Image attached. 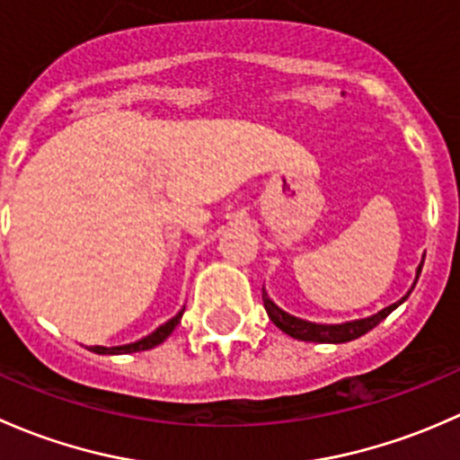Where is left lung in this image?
Here are the masks:
<instances>
[{"label":"left lung","instance_id":"obj_1","mask_svg":"<svg viewBox=\"0 0 460 460\" xmlns=\"http://www.w3.org/2000/svg\"><path fill=\"white\" fill-rule=\"evenodd\" d=\"M420 270H423V261H420L419 268H416L414 286H416V281H419ZM414 286L407 290V295L403 296V299H399L396 303H392V305L383 307V310L376 312V314L366 316V319L348 321V323H330V325L328 323H312V321L299 319V316H295V314H288L286 310H281L277 303L270 299L268 292H265V288L261 290V296H263V305H265V312H268L270 321H272L279 330H283L286 334H290L292 339L312 341V343H348V341L358 339V336H363L366 332H370L372 328H376V325L381 323V321L385 319L390 312H394L396 307H399L401 303L410 296V292L414 290Z\"/></svg>","mask_w":460,"mask_h":460}]
</instances>
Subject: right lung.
<instances>
[{
  "mask_svg": "<svg viewBox=\"0 0 460 460\" xmlns=\"http://www.w3.org/2000/svg\"><path fill=\"white\" fill-rule=\"evenodd\" d=\"M183 310H186V307H181V310H179L177 314L172 316V319L165 321L164 325H159V328L155 330L153 334L144 336V339L135 341V343L115 345V348H103V345H93V348H90V352H94V354H130V352H144V349L157 348V345L164 343V341L168 339L170 334H172V330L177 328L179 321H181V316H183Z\"/></svg>",
  "mask_w": 460,
  "mask_h": 460,
  "instance_id": "obj_1",
  "label": "right lung"
}]
</instances>
